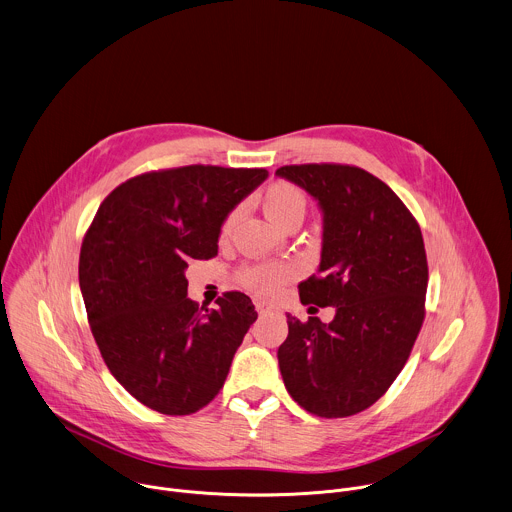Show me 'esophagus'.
Returning a JSON list of instances; mask_svg holds the SVG:
<instances>
[{"instance_id": "1", "label": "esophagus", "mask_w": 512, "mask_h": 512, "mask_svg": "<svg viewBox=\"0 0 512 512\" xmlns=\"http://www.w3.org/2000/svg\"><path fill=\"white\" fill-rule=\"evenodd\" d=\"M255 309H257V313H259V315L267 313V305H263V303H255Z\"/></svg>"}]
</instances>
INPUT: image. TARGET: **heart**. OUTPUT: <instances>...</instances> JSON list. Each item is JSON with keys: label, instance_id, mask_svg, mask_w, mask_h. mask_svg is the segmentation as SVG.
<instances>
[{"label": "heart", "instance_id": "1", "mask_svg": "<svg viewBox=\"0 0 512 512\" xmlns=\"http://www.w3.org/2000/svg\"><path fill=\"white\" fill-rule=\"evenodd\" d=\"M261 205L265 215L285 229L293 221H303L307 213V195L301 187L291 181H275L271 183L263 195ZM235 213H229L219 227V239L225 241L233 229ZM293 277V269L283 263H261V265H247L239 269L237 283L257 297H271L277 289Z\"/></svg>", "mask_w": 512, "mask_h": 512}]
</instances>
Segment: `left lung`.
<instances>
[{
  "label": "left lung",
  "mask_w": 512,
  "mask_h": 512,
  "mask_svg": "<svg viewBox=\"0 0 512 512\" xmlns=\"http://www.w3.org/2000/svg\"><path fill=\"white\" fill-rule=\"evenodd\" d=\"M277 175L309 191L325 217L319 273L299 285L301 303L337 311L329 325L287 315L283 383L311 415L351 417L389 391L423 327V233L397 193L361 167L305 163Z\"/></svg>",
  "instance_id": "1"
}]
</instances>
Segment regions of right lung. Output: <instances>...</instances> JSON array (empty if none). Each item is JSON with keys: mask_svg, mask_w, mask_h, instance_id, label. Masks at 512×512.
Returning a JSON list of instances; mask_svg holds the SVG:
<instances>
[{"mask_svg": "<svg viewBox=\"0 0 512 512\" xmlns=\"http://www.w3.org/2000/svg\"><path fill=\"white\" fill-rule=\"evenodd\" d=\"M267 169L185 165L147 171L99 205L79 253L87 321L111 375L141 405L197 413L221 391L257 319L227 291L215 309L187 299L189 259L217 255L219 227Z\"/></svg>", "mask_w": 512, "mask_h": 512, "instance_id": "1", "label": "right lung"}]
</instances>
